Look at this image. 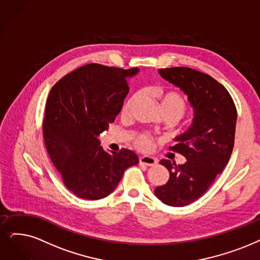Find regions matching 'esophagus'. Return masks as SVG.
<instances>
[{
	"label": "esophagus",
	"mask_w": 260,
	"mask_h": 260,
	"mask_svg": "<svg viewBox=\"0 0 260 260\" xmlns=\"http://www.w3.org/2000/svg\"><path fill=\"white\" fill-rule=\"evenodd\" d=\"M140 163L147 166H153L157 164V159L149 157V155H142V157H140Z\"/></svg>",
	"instance_id": "obj_1"
}]
</instances>
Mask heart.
<instances>
[{"instance_id": "heart-1", "label": "heart", "mask_w": 260, "mask_h": 260, "mask_svg": "<svg viewBox=\"0 0 260 260\" xmlns=\"http://www.w3.org/2000/svg\"><path fill=\"white\" fill-rule=\"evenodd\" d=\"M133 99H134V97L131 98L126 103V105L123 106V108H122L123 112H128L129 107H130ZM159 100H160L161 110L170 111V112L174 113L176 117H177L178 119L183 115L185 110H186V105H185L183 98L180 95H178L177 92H174V91L162 92V94L159 96ZM151 143H152V140L149 136H147V134H141V136L136 141V145L138 146V148L143 149V150L149 149L151 146Z\"/></svg>"}]
</instances>
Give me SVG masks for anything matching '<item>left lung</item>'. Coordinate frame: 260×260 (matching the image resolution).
Instances as JSON below:
<instances>
[{
    "label": "left lung",
    "mask_w": 260,
    "mask_h": 260,
    "mask_svg": "<svg viewBox=\"0 0 260 260\" xmlns=\"http://www.w3.org/2000/svg\"><path fill=\"white\" fill-rule=\"evenodd\" d=\"M159 75L188 96L194 117L191 127L171 147L186 162L160 163L170 179L154 194L165 205L183 207L199 200L230 161L234 148L237 110L227 89L212 77L188 67L159 69Z\"/></svg>",
    "instance_id": "1"
}]
</instances>
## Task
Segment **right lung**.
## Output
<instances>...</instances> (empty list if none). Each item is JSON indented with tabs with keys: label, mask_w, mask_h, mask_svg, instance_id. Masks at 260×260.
Wrapping results in <instances>:
<instances>
[{
	"label": "right lung",
	"mask_w": 260,
	"mask_h": 260,
	"mask_svg": "<svg viewBox=\"0 0 260 260\" xmlns=\"http://www.w3.org/2000/svg\"><path fill=\"white\" fill-rule=\"evenodd\" d=\"M138 72L88 64L61 78L50 91L43 126L46 148L67 189L80 199L110 195L123 172L139 163L132 150L107 152L98 139L122 108L127 79Z\"/></svg>",
	"instance_id": "obj_1"
}]
</instances>
